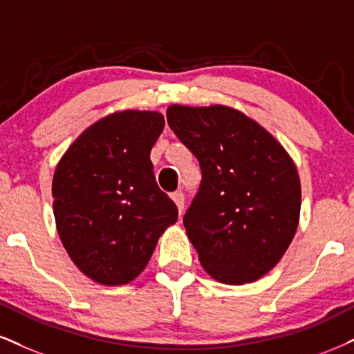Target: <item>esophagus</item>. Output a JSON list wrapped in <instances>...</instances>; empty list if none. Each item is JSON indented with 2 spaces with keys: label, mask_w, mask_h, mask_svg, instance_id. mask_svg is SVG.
<instances>
[{
  "label": "esophagus",
  "mask_w": 354,
  "mask_h": 354,
  "mask_svg": "<svg viewBox=\"0 0 354 354\" xmlns=\"http://www.w3.org/2000/svg\"><path fill=\"white\" fill-rule=\"evenodd\" d=\"M171 199L176 203L178 212H180V216H181L183 211H185V194H183L181 191H174V193L171 194Z\"/></svg>",
  "instance_id": "esophagus-1"
}]
</instances>
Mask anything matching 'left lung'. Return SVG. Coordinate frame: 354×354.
I'll use <instances>...</instances> for the list:
<instances>
[{
	"label": "left lung",
	"instance_id": "8db88e82",
	"mask_svg": "<svg viewBox=\"0 0 354 354\" xmlns=\"http://www.w3.org/2000/svg\"><path fill=\"white\" fill-rule=\"evenodd\" d=\"M166 120L201 168L183 224L204 270L227 285L261 279L299 225L301 191L292 158L257 122L223 105H171Z\"/></svg>",
	"mask_w": 354,
	"mask_h": 354
}]
</instances>
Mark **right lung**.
I'll return each instance as SVG.
<instances>
[{
  "label": "right lung",
  "instance_id": "1",
  "mask_svg": "<svg viewBox=\"0 0 354 354\" xmlns=\"http://www.w3.org/2000/svg\"><path fill=\"white\" fill-rule=\"evenodd\" d=\"M163 127L158 112L112 113L88 127L55 168L59 237L79 270L102 285L133 280L178 219L150 160Z\"/></svg>",
  "mask_w": 354,
  "mask_h": 354
}]
</instances>
